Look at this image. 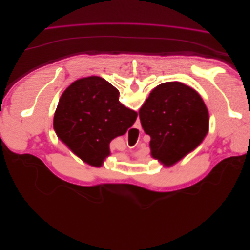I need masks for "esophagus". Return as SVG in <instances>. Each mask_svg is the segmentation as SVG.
Here are the masks:
<instances>
[{
    "instance_id": "34e87169",
    "label": "esophagus",
    "mask_w": 250,
    "mask_h": 250,
    "mask_svg": "<svg viewBox=\"0 0 250 250\" xmlns=\"http://www.w3.org/2000/svg\"><path fill=\"white\" fill-rule=\"evenodd\" d=\"M134 125H135V128H137V129H138V130H141V124H140V122H139V120H138V121H136V122H135V124H134Z\"/></svg>"
}]
</instances>
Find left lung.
Listing matches in <instances>:
<instances>
[{
    "label": "left lung",
    "mask_w": 250,
    "mask_h": 250,
    "mask_svg": "<svg viewBox=\"0 0 250 250\" xmlns=\"http://www.w3.org/2000/svg\"><path fill=\"white\" fill-rule=\"evenodd\" d=\"M150 136L151 157L173 165L200 145L208 130V112L199 94L181 82L158 85L139 110Z\"/></svg>",
    "instance_id": "1"
}]
</instances>
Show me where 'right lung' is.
I'll return each instance as SVG.
<instances>
[{
	"label": "right lung",
	"instance_id": "right-lung-1",
	"mask_svg": "<svg viewBox=\"0 0 250 250\" xmlns=\"http://www.w3.org/2000/svg\"><path fill=\"white\" fill-rule=\"evenodd\" d=\"M119 91L99 76L74 81L61 96L54 117L58 136L76 156L102 166L110 142L133 125L137 113L119 101Z\"/></svg>",
	"mask_w": 250,
	"mask_h": 250
}]
</instances>
